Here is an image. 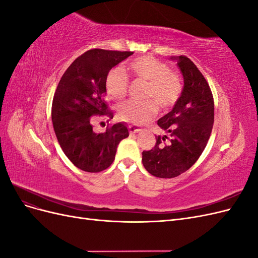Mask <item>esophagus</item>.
<instances>
[{
    "label": "esophagus",
    "instance_id": "esophagus-1",
    "mask_svg": "<svg viewBox=\"0 0 258 258\" xmlns=\"http://www.w3.org/2000/svg\"><path fill=\"white\" fill-rule=\"evenodd\" d=\"M128 128H129V132H130V135L138 134V132H140V131L142 130L141 128H139L138 126H136V124H129Z\"/></svg>",
    "mask_w": 258,
    "mask_h": 258
}]
</instances>
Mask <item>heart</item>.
I'll return each instance as SVG.
<instances>
[{
	"instance_id": "1",
	"label": "heart",
	"mask_w": 258,
	"mask_h": 258,
	"mask_svg": "<svg viewBox=\"0 0 258 258\" xmlns=\"http://www.w3.org/2000/svg\"><path fill=\"white\" fill-rule=\"evenodd\" d=\"M129 71L137 79L148 82L143 101L129 100L118 108V116L122 120L145 123L157 112V102L162 110L172 108L183 93V81L177 73L171 71L170 67L157 58L143 56L131 61ZM129 79L120 68H115L105 77V89L116 101H121L127 96ZM155 101H154L153 100Z\"/></svg>"
}]
</instances>
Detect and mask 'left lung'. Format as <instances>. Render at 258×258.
Listing matches in <instances>:
<instances>
[{"instance_id":"obj_1","label":"left lung","mask_w":258,"mask_h":258,"mask_svg":"<svg viewBox=\"0 0 258 258\" xmlns=\"http://www.w3.org/2000/svg\"><path fill=\"white\" fill-rule=\"evenodd\" d=\"M184 77V88L172 111L157 121L168 136H156V144L142 153L148 173L161 178L182 174L198 160L212 132L214 100L212 91L194 62L175 58Z\"/></svg>"}]
</instances>
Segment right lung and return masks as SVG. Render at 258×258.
Returning <instances> with one entry per match:
<instances>
[{
	"instance_id": "obj_1",
	"label": "right lung",
	"mask_w": 258,
	"mask_h": 258,
	"mask_svg": "<svg viewBox=\"0 0 258 258\" xmlns=\"http://www.w3.org/2000/svg\"><path fill=\"white\" fill-rule=\"evenodd\" d=\"M134 53L132 51L93 48L77 57L54 91L51 120L58 142L75 167L97 173L110 167L117 146L129 136L126 124L118 122L103 134L92 130V120L113 118L105 100V77L110 70Z\"/></svg>"
}]
</instances>
